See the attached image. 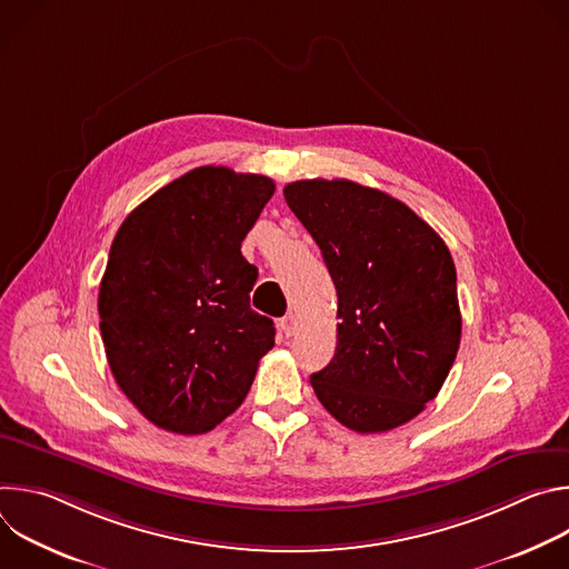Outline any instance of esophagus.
Wrapping results in <instances>:
<instances>
[{
	"label": "esophagus",
	"mask_w": 569,
	"mask_h": 569,
	"mask_svg": "<svg viewBox=\"0 0 569 569\" xmlns=\"http://www.w3.org/2000/svg\"><path fill=\"white\" fill-rule=\"evenodd\" d=\"M281 333L286 336V338H290V336H295V331H297V317L290 312V315H286L283 319H281Z\"/></svg>",
	"instance_id": "1"
}]
</instances>
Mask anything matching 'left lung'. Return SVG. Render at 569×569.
<instances>
[{
	"label": "left lung",
	"mask_w": 569,
	"mask_h": 569,
	"mask_svg": "<svg viewBox=\"0 0 569 569\" xmlns=\"http://www.w3.org/2000/svg\"><path fill=\"white\" fill-rule=\"evenodd\" d=\"M283 196L338 292V349L310 376L319 402L360 435L412 421L459 349L450 250L408 204L351 180H299Z\"/></svg>",
	"instance_id": "1"
}]
</instances>
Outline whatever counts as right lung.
I'll list each match as a JSON object with an SVG mask.
<instances>
[{
    "label": "right lung",
    "instance_id": "1",
    "mask_svg": "<svg viewBox=\"0 0 569 569\" xmlns=\"http://www.w3.org/2000/svg\"><path fill=\"white\" fill-rule=\"evenodd\" d=\"M274 193L266 176L200 167L119 227L99 290L112 376L157 428L202 435L246 400L274 323L250 308L240 242Z\"/></svg>",
    "mask_w": 569,
    "mask_h": 569
}]
</instances>
